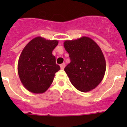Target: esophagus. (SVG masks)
<instances>
[{
	"label": "esophagus",
	"mask_w": 127,
	"mask_h": 127,
	"mask_svg": "<svg viewBox=\"0 0 127 127\" xmlns=\"http://www.w3.org/2000/svg\"><path fill=\"white\" fill-rule=\"evenodd\" d=\"M60 66H61V68L62 70H63L64 68V67H65V63L61 64L60 65Z\"/></svg>",
	"instance_id": "34e87169"
}]
</instances>
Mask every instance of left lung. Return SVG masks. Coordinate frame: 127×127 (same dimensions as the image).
Wrapping results in <instances>:
<instances>
[{
    "instance_id": "1",
    "label": "left lung",
    "mask_w": 127,
    "mask_h": 127,
    "mask_svg": "<svg viewBox=\"0 0 127 127\" xmlns=\"http://www.w3.org/2000/svg\"><path fill=\"white\" fill-rule=\"evenodd\" d=\"M64 47L70 63L64 71L78 90L88 92L96 88L104 77L106 63L102 51L94 41L83 36L66 40Z\"/></svg>"
}]
</instances>
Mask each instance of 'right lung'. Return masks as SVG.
<instances>
[{"mask_svg":"<svg viewBox=\"0 0 127 127\" xmlns=\"http://www.w3.org/2000/svg\"><path fill=\"white\" fill-rule=\"evenodd\" d=\"M57 40H48L36 37L27 44L22 51L18 63V72L25 88L33 94H43L53 81L60 70L52 52Z\"/></svg>","mask_w":127,"mask_h":127,"instance_id":"right-lung-1","label":"right lung"}]
</instances>
